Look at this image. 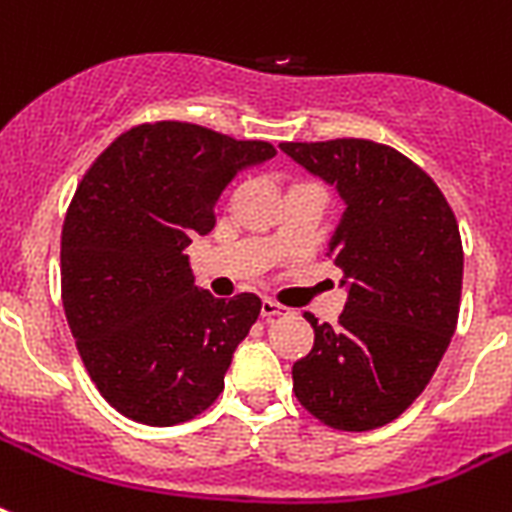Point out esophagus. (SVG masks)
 I'll use <instances>...</instances> for the list:
<instances>
[{
	"label": "esophagus",
	"instance_id": "esophagus-1",
	"mask_svg": "<svg viewBox=\"0 0 512 512\" xmlns=\"http://www.w3.org/2000/svg\"><path fill=\"white\" fill-rule=\"evenodd\" d=\"M260 313H263V319H276V316H287L289 308H284V305L273 303V300H263V305H260Z\"/></svg>",
	"mask_w": 512,
	"mask_h": 512
}]
</instances>
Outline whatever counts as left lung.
Returning <instances> with one entry per match:
<instances>
[{
	"mask_svg": "<svg viewBox=\"0 0 512 512\" xmlns=\"http://www.w3.org/2000/svg\"><path fill=\"white\" fill-rule=\"evenodd\" d=\"M335 185L345 212L327 257L348 300L337 327L313 313V348L295 361L297 401L337 430H372L409 409L457 327L462 241L444 193L396 148L372 140L281 143Z\"/></svg>",
	"mask_w": 512,
	"mask_h": 512,
	"instance_id": "left-lung-1",
	"label": "left lung"
}]
</instances>
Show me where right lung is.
<instances>
[{"mask_svg":"<svg viewBox=\"0 0 512 512\" xmlns=\"http://www.w3.org/2000/svg\"><path fill=\"white\" fill-rule=\"evenodd\" d=\"M273 156L265 140L199 124H140L76 185L60 236L63 308L92 382L124 417L167 428L223 393L263 303L196 287L185 247L215 228L225 185Z\"/></svg>","mask_w":512,"mask_h":512,"instance_id":"obj_1","label":"right lung"}]
</instances>
